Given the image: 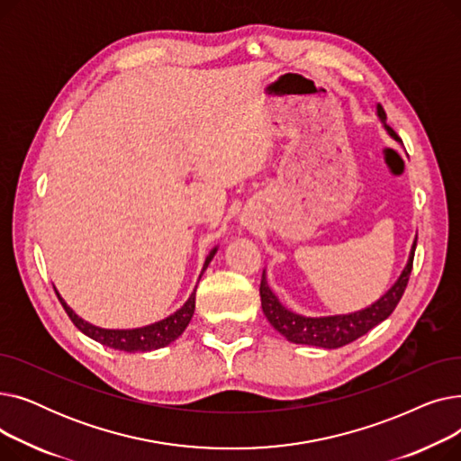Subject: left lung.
Returning <instances> with one entry per match:
<instances>
[{
	"label": "left lung",
	"instance_id": "1",
	"mask_svg": "<svg viewBox=\"0 0 461 461\" xmlns=\"http://www.w3.org/2000/svg\"><path fill=\"white\" fill-rule=\"evenodd\" d=\"M377 117L381 119L384 131L389 132L396 141H400L396 132L386 125V113L381 104H377ZM415 249H417V239L413 240V247H411L407 265L389 292L381 295L374 304L366 308L351 312V313H336V316L308 318L287 310L273 294V289L267 284V276H265V271H263L261 284H259V295H261V308H263L265 318L269 320V323L282 336H285L287 340L294 344L316 346L325 349H336V348L348 346L355 342L357 338L365 336L381 321H384L394 312L407 287L411 269H413Z\"/></svg>",
	"mask_w": 461,
	"mask_h": 461
}]
</instances>
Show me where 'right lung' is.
<instances>
[{"label":"right lung","mask_w":461,"mask_h":461,"mask_svg":"<svg viewBox=\"0 0 461 461\" xmlns=\"http://www.w3.org/2000/svg\"><path fill=\"white\" fill-rule=\"evenodd\" d=\"M216 247L209 252V256L205 258L203 263V271L207 269V265L211 263V259L216 254ZM200 275V278H202ZM59 303L63 304L67 316L70 318V321L77 325L78 330H82L86 336H89L91 340L99 342L106 348L117 349V351H127V353H136V351H155L160 348H166L172 342H176L177 338L183 334V330L186 329V325L190 323L192 316H194V310H196V289H194L192 295L188 297V301L177 310L174 312L172 316H167L166 320H160L157 323L151 325H145V327H138V329H103V327H96L87 323L86 320H82L78 313L72 310L63 297L56 292Z\"/></svg>","instance_id":"right-lung-1"}]
</instances>
